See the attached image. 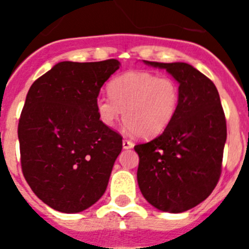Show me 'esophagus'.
<instances>
[{
  "label": "esophagus",
  "mask_w": 249,
  "mask_h": 249,
  "mask_svg": "<svg viewBox=\"0 0 249 249\" xmlns=\"http://www.w3.org/2000/svg\"><path fill=\"white\" fill-rule=\"evenodd\" d=\"M122 146H123V148H124V149H128V148H132V147L135 146V143H133L132 141L124 138V140H123V142H122Z\"/></svg>",
  "instance_id": "1"
}]
</instances>
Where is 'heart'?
Returning <instances> with one entry per match:
<instances>
[{
  "instance_id": "heart-1",
  "label": "heart",
  "mask_w": 249,
  "mask_h": 249,
  "mask_svg": "<svg viewBox=\"0 0 249 249\" xmlns=\"http://www.w3.org/2000/svg\"><path fill=\"white\" fill-rule=\"evenodd\" d=\"M109 94H101L96 108L103 124L112 127L121 117L136 136L149 138L171 124L181 102L179 83L169 76L129 71L109 82Z\"/></svg>"
}]
</instances>
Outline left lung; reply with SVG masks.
<instances>
[{
	"label": "left lung",
	"mask_w": 249,
	"mask_h": 249,
	"mask_svg": "<svg viewBox=\"0 0 249 249\" xmlns=\"http://www.w3.org/2000/svg\"><path fill=\"white\" fill-rule=\"evenodd\" d=\"M147 65L166 68L181 87V102L168 127L135 146L137 181L144 198L163 212L188 211L208 197L221 177L227 124L214 83L188 63Z\"/></svg>",
	"instance_id": "8db88e82"
}]
</instances>
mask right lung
<instances>
[{
	"label": "right lung",
	"instance_id": "add662e5",
	"mask_svg": "<svg viewBox=\"0 0 249 249\" xmlns=\"http://www.w3.org/2000/svg\"><path fill=\"white\" fill-rule=\"evenodd\" d=\"M117 59L57 63L37 78L18 121L26 182L53 210L77 213L102 197L122 136L103 124L96 100Z\"/></svg>",
	"mask_w": 249,
	"mask_h": 249
}]
</instances>
